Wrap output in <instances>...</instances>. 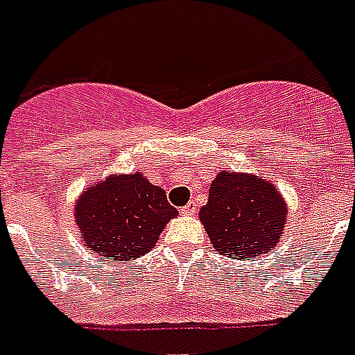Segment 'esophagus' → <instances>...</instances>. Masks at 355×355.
I'll list each match as a JSON object with an SVG mask.
<instances>
[{
	"instance_id": "1",
	"label": "esophagus",
	"mask_w": 355,
	"mask_h": 355,
	"mask_svg": "<svg viewBox=\"0 0 355 355\" xmlns=\"http://www.w3.org/2000/svg\"><path fill=\"white\" fill-rule=\"evenodd\" d=\"M196 211H198V205H196L194 201H189L185 207H181V212H183L185 216H192V214H196Z\"/></svg>"
}]
</instances>
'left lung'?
<instances>
[{
    "label": "left lung",
    "mask_w": 355,
    "mask_h": 355,
    "mask_svg": "<svg viewBox=\"0 0 355 355\" xmlns=\"http://www.w3.org/2000/svg\"><path fill=\"white\" fill-rule=\"evenodd\" d=\"M200 220L218 253L253 260L279 243L288 205L275 183L257 174L222 170L209 187Z\"/></svg>",
    "instance_id": "obj_1"
}]
</instances>
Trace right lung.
I'll return each mask as SVG.
<instances>
[{
  "label": "right lung",
  "instance_id": "right-lung-1",
  "mask_svg": "<svg viewBox=\"0 0 355 355\" xmlns=\"http://www.w3.org/2000/svg\"><path fill=\"white\" fill-rule=\"evenodd\" d=\"M73 212L82 243L113 262L152 251L166 223L180 214L166 201V192L141 172L95 181L82 191Z\"/></svg>",
  "mask_w": 355,
  "mask_h": 355
}]
</instances>
